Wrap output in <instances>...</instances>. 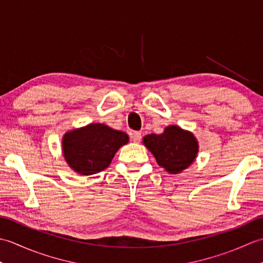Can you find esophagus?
<instances>
[{"instance_id": "1", "label": "esophagus", "mask_w": 263, "mask_h": 263, "mask_svg": "<svg viewBox=\"0 0 263 263\" xmlns=\"http://www.w3.org/2000/svg\"><path fill=\"white\" fill-rule=\"evenodd\" d=\"M131 138L133 142H140L141 141V133L140 132H132L131 133Z\"/></svg>"}]
</instances>
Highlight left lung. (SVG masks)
Masks as SVG:
<instances>
[{
	"label": "left lung",
	"instance_id": "1",
	"mask_svg": "<svg viewBox=\"0 0 263 263\" xmlns=\"http://www.w3.org/2000/svg\"><path fill=\"white\" fill-rule=\"evenodd\" d=\"M143 143L158 165L171 174H178L187 168L199 152V143L193 133L177 125L167 126L161 135L146 136Z\"/></svg>",
	"mask_w": 263,
	"mask_h": 263
}]
</instances>
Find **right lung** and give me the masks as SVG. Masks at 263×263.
I'll list each match as a JSON object with an SVG mask.
<instances>
[{"label": "right lung", "mask_w": 263, "mask_h": 263, "mask_svg": "<svg viewBox=\"0 0 263 263\" xmlns=\"http://www.w3.org/2000/svg\"><path fill=\"white\" fill-rule=\"evenodd\" d=\"M128 142L125 132L102 123L66 132L62 140L63 156L74 172L92 175L109 166L117 150Z\"/></svg>", "instance_id": "1"}]
</instances>
